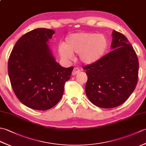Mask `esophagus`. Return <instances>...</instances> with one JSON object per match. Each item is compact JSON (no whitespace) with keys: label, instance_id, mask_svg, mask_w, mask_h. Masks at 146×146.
Wrapping results in <instances>:
<instances>
[{"label":"esophagus","instance_id":"esophagus-1","mask_svg":"<svg viewBox=\"0 0 146 146\" xmlns=\"http://www.w3.org/2000/svg\"><path fill=\"white\" fill-rule=\"evenodd\" d=\"M80 69H78V68H74L73 71H72V75L73 76L76 75V74H78L80 72Z\"/></svg>","mask_w":146,"mask_h":146}]
</instances>
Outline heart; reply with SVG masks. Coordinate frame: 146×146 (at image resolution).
Masks as SVG:
<instances>
[{
  "label": "heart",
  "instance_id": "obj_1",
  "mask_svg": "<svg viewBox=\"0 0 146 146\" xmlns=\"http://www.w3.org/2000/svg\"><path fill=\"white\" fill-rule=\"evenodd\" d=\"M108 44V39L104 35L90 32L78 33L66 37L64 46L59 48V52L61 57L66 60H71L73 54H78L82 63L92 64L102 58Z\"/></svg>",
  "mask_w": 146,
  "mask_h": 146
}]
</instances>
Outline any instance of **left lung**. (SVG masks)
I'll return each instance as SVG.
<instances>
[{
  "instance_id": "obj_1",
  "label": "left lung",
  "mask_w": 146,
  "mask_h": 146,
  "mask_svg": "<svg viewBox=\"0 0 146 146\" xmlns=\"http://www.w3.org/2000/svg\"><path fill=\"white\" fill-rule=\"evenodd\" d=\"M111 49L97 63L83 68L88 76L86 95L93 104L103 108L124 103L138 80V58L127 38L113 30Z\"/></svg>"
}]
</instances>
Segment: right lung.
<instances>
[{
  "label": "right lung",
  "instance_id": "add662e5",
  "mask_svg": "<svg viewBox=\"0 0 146 146\" xmlns=\"http://www.w3.org/2000/svg\"><path fill=\"white\" fill-rule=\"evenodd\" d=\"M54 31L38 28L18 39L8 61V74L15 95L32 109L46 110L63 97L73 67L56 61L48 43Z\"/></svg>",
  "mask_w": 146,
  "mask_h": 146
}]
</instances>
